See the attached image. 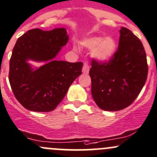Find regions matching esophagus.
I'll use <instances>...</instances> for the list:
<instances>
[{
	"mask_svg": "<svg viewBox=\"0 0 157 157\" xmlns=\"http://www.w3.org/2000/svg\"><path fill=\"white\" fill-rule=\"evenodd\" d=\"M90 65H88L87 62H84L83 66V72L84 74H88L90 71Z\"/></svg>",
	"mask_w": 157,
	"mask_h": 157,
	"instance_id": "esophagus-1",
	"label": "esophagus"
}]
</instances>
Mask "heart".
<instances>
[{"instance_id": "1", "label": "heart", "mask_w": 157, "mask_h": 157, "mask_svg": "<svg viewBox=\"0 0 157 157\" xmlns=\"http://www.w3.org/2000/svg\"><path fill=\"white\" fill-rule=\"evenodd\" d=\"M81 44L89 49H93L92 56L99 62H106L111 59L117 48L116 41L110 37H90L83 40Z\"/></svg>"}]
</instances>
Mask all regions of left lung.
I'll return each instance as SVG.
<instances>
[{
  "label": "left lung",
  "mask_w": 157,
  "mask_h": 157,
  "mask_svg": "<svg viewBox=\"0 0 157 157\" xmlns=\"http://www.w3.org/2000/svg\"><path fill=\"white\" fill-rule=\"evenodd\" d=\"M117 50L108 62L92 60V98L101 109L116 111L129 106L147 80L148 65L143 44L129 29L121 28Z\"/></svg>",
  "instance_id": "left-lung-1"
}]
</instances>
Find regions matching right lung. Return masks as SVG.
<instances>
[{
  "instance_id": "add662e5",
  "label": "right lung",
  "mask_w": 157,
  "mask_h": 157,
  "mask_svg": "<svg viewBox=\"0 0 157 157\" xmlns=\"http://www.w3.org/2000/svg\"><path fill=\"white\" fill-rule=\"evenodd\" d=\"M67 41L63 28L31 29L17 40L10 60L9 81L15 97L25 108L36 112L53 110L82 74V62L54 59ZM29 59L47 64L34 70L27 62Z\"/></svg>"
}]
</instances>
